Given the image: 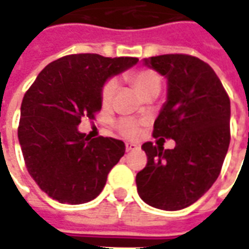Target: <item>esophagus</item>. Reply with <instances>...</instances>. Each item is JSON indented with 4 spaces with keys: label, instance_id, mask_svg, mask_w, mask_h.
<instances>
[{
    "label": "esophagus",
    "instance_id": "34e87169",
    "mask_svg": "<svg viewBox=\"0 0 249 249\" xmlns=\"http://www.w3.org/2000/svg\"><path fill=\"white\" fill-rule=\"evenodd\" d=\"M125 149H126V152H130V151H136L139 149V145L135 144V142H126L125 144Z\"/></svg>",
    "mask_w": 249,
    "mask_h": 249
}]
</instances>
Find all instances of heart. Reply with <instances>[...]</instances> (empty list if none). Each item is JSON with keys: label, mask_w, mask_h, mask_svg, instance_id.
Wrapping results in <instances>:
<instances>
[{"label": "heart", "mask_w": 249, "mask_h": 249, "mask_svg": "<svg viewBox=\"0 0 249 249\" xmlns=\"http://www.w3.org/2000/svg\"><path fill=\"white\" fill-rule=\"evenodd\" d=\"M129 82L132 83V86L135 88L137 91V94L142 97L144 94H147L151 90H159L160 89V79L156 72L151 70H142L129 74L128 75ZM117 90V81L116 79H109L104 88H102V102L104 104H109L113 100V97L116 94ZM117 129L121 135H124L126 137H135L139 133V123L136 120L129 119H121L117 123Z\"/></svg>", "instance_id": "heart-1"}]
</instances>
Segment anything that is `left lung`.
<instances>
[{"label": "left lung", "instance_id": "8db88e82", "mask_svg": "<svg viewBox=\"0 0 249 249\" xmlns=\"http://www.w3.org/2000/svg\"><path fill=\"white\" fill-rule=\"evenodd\" d=\"M142 63L167 79L154 137L173 139L175 147L142 144L147 166L136 175L137 193L156 209H185L220 175L231 142V101L213 69L196 56L159 55Z\"/></svg>", "mask_w": 249, "mask_h": 249}]
</instances>
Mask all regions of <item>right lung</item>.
Wrapping results in <instances>:
<instances>
[{
	"instance_id": "add662e5",
	"label": "right lung",
	"mask_w": 249,
	"mask_h": 249,
	"mask_svg": "<svg viewBox=\"0 0 249 249\" xmlns=\"http://www.w3.org/2000/svg\"><path fill=\"white\" fill-rule=\"evenodd\" d=\"M139 62L78 53L46 66L21 102L18 142L28 173L48 197L79 205L95 197L109 171L125 154L112 137L86 136L78 130L83 117L102 107V88Z\"/></svg>"
}]
</instances>
